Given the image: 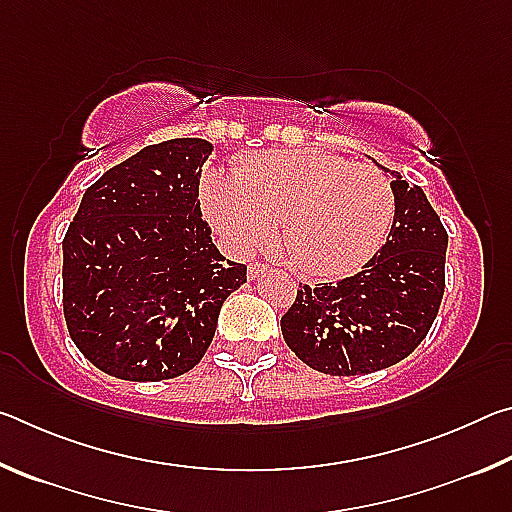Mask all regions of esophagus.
Returning <instances> with one entry per match:
<instances>
[{
    "label": "esophagus",
    "mask_w": 512,
    "mask_h": 512,
    "mask_svg": "<svg viewBox=\"0 0 512 512\" xmlns=\"http://www.w3.org/2000/svg\"><path fill=\"white\" fill-rule=\"evenodd\" d=\"M268 271V266L266 264H259V262H253L248 266V277L250 280H255V277H259L262 273H266Z\"/></svg>",
    "instance_id": "34e87169"
}]
</instances>
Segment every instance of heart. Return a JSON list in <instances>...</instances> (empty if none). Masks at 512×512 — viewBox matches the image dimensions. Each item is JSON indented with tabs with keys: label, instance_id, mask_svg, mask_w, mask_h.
I'll return each mask as SVG.
<instances>
[{
	"label": "heart",
	"instance_id": "heart-1",
	"mask_svg": "<svg viewBox=\"0 0 512 512\" xmlns=\"http://www.w3.org/2000/svg\"><path fill=\"white\" fill-rule=\"evenodd\" d=\"M201 198L216 230L241 248L266 246L280 225L289 262L314 277L357 271L395 219L384 173L318 149L241 155L232 176L205 173Z\"/></svg>",
	"mask_w": 512,
	"mask_h": 512
}]
</instances>
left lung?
I'll use <instances>...</instances> for the list:
<instances>
[{"instance_id": "8db88e82", "label": "left lung", "mask_w": 512, "mask_h": 512, "mask_svg": "<svg viewBox=\"0 0 512 512\" xmlns=\"http://www.w3.org/2000/svg\"><path fill=\"white\" fill-rule=\"evenodd\" d=\"M377 164V162H375ZM395 219L359 273L300 287L282 316V336L309 368L325 375H368L418 348L445 293L447 232L418 185L386 167Z\"/></svg>"}]
</instances>
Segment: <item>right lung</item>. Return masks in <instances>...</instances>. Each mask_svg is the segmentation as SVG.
Instances as JSON below:
<instances>
[{
	"label": "right lung",
	"mask_w": 512,
	"mask_h": 512,
	"mask_svg": "<svg viewBox=\"0 0 512 512\" xmlns=\"http://www.w3.org/2000/svg\"><path fill=\"white\" fill-rule=\"evenodd\" d=\"M214 146H144L85 189L63 239V309L76 348L126 381L185 375L214 339L246 266L225 262L198 201Z\"/></svg>",
	"instance_id": "1"
}]
</instances>
